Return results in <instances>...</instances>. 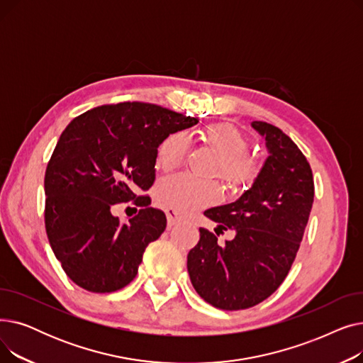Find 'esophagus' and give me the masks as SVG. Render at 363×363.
Returning a JSON list of instances; mask_svg holds the SVG:
<instances>
[{"label": "esophagus", "mask_w": 363, "mask_h": 363, "mask_svg": "<svg viewBox=\"0 0 363 363\" xmlns=\"http://www.w3.org/2000/svg\"><path fill=\"white\" fill-rule=\"evenodd\" d=\"M166 218H167V225L174 226L181 220V213L177 211H172V208H167L166 211Z\"/></svg>", "instance_id": "obj_1"}]
</instances>
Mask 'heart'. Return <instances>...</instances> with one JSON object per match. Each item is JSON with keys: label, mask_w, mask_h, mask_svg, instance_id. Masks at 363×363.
I'll return each mask as SVG.
<instances>
[{"label": "heart", "mask_w": 363, "mask_h": 363, "mask_svg": "<svg viewBox=\"0 0 363 363\" xmlns=\"http://www.w3.org/2000/svg\"><path fill=\"white\" fill-rule=\"evenodd\" d=\"M201 140L212 147L219 159L213 174L233 185L250 184L259 174L257 162L245 155L249 140L233 125L215 123L201 130ZM189 148L188 135L175 132L166 137L157 151V162L163 170L179 167ZM220 197L216 182L199 181L189 175H175L162 179L156 186V200L160 206L177 212H193L196 208L215 204Z\"/></svg>", "instance_id": "1"}]
</instances>
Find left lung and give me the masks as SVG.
<instances>
[{"label":"left lung","mask_w":363,"mask_h":363,"mask_svg":"<svg viewBox=\"0 0 363 363\" xmlns=\"http://www.w3.org/2000/svg\"><path fill=\"white\" fill-rule=\"evenodd\" d=\"M252 126L264 137L269 156L253 185L234 203L204 215L215 233L233 230L225 244L200 228L186 268L201 298L223 311L256 306L274 294L289 275L308 225L315 185L309 162L285 133L266 122Z\"/></svg>","instance_id":"left-lung-1"}]
</instances>
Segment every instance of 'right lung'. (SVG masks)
Returning a JSON list of instances; mask_svg holds the SVG:
<instances>
[{
  "instance_id": "right-lung-1",
  "label": "right lung",
  "mask_w": 363,
  "mask_h": 363,
  "mask_svg": "<svg viewBox=\"0 0 363 363\" xmlns=\"http://www.w3.org/2000/svg\"><path fill=\"white\" fill-rule=\"evenodd\" d=\"M197 123L156 104L126 101L88 110L66 126L45 170V231L76 285L113 293L137 277L166 216L135 191L155 182L162 141ZM128 201L142 208L123 224L112 208Z\"/></svg>"
}]
</instances>
